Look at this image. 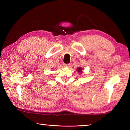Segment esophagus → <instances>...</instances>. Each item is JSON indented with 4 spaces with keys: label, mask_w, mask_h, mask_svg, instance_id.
I'll use <instances>...</instances> for the list:
<instances>
[{
    "label": "esophagus",
    "mask_w": 130,
    "mask_h": 130,
    "mask_svg": "<svg viewBox=\"0 0 130 130\" xmlns=\"http://www.w3.org/2000/svg\"><path fill=\"white\" fill-rule=\"evenodd\" d=\"M63 65H64V67H69L70 66V64H66V63H65V64H63Z\"/></svg>",
    "instance_id": "1"
}]
</instances>
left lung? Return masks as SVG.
<instances>
[{"label":"left lung","instance_id":"left-lung-1","mask_svg":"<svg viewBox=\"0 0 130 130\" xmlns=\"http://www.w3.org/2000/svg\"><path fill=\"white\" fill-rule=\"evenodd\" d=\"M77 71H78V72H82V68H78V69H77Z\"/></svg>","mask_w":130,"mask_h":130}]
</instances>
